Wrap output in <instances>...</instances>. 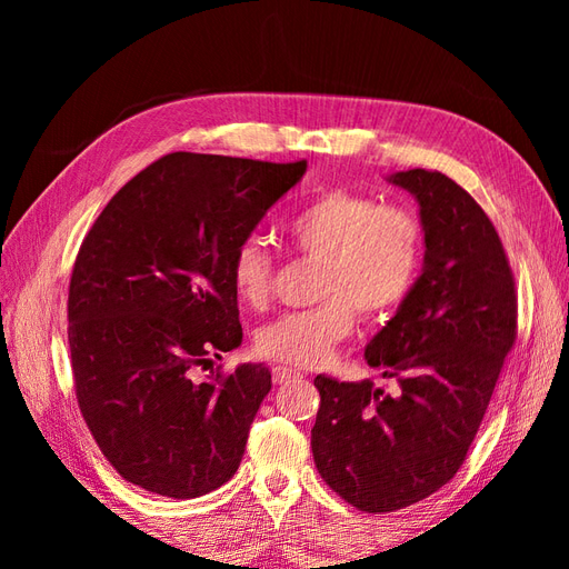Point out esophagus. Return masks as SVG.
Segmentation results:
<instances>
[{
	"label": "esophagus",
	"instance_id": "obj_1",
	"mask_svg": "<svg viewBox=\"0 0 569 569\" xmlns=\"http://www.w3.org/2000/svg\"><path fill=\"white\" fill-rule=\"evenodd\" d=\"M297 377H301L299 370H291V368H287V366H274V368H272V380H274V385H284V382H289V380H297Z\"/></svg>",
	"mask_w": 569,
	"mask_h": 569
}]
</instances>
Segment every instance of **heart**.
Wrapping results in <instances>:
<instances>
[{"label": "heart", "instance_id": "heart-1", "mask_svg": "<svg viewBox=\"0 0 569 569\" xmlns=\"http://www.w3.org/2000/svg\"><path fill=\"white\" fill-rule=\"evenodd\" d=\"M284 230L291 247L325 263V303L263 325L256 349L280 363L316 368L353 330V308L375 318L406 299L420 268L422 228L406 209L382 206L349 189H327L306 201ZM230 282L242 303L261 308L268 301L272 256L258 239L234 249Z\"/></svg>", "mask_w": 569, "mask_h": 569}]
</instances>
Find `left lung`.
<instances>
[{"instance_id": "obj_1", "label": "left lung", "mask_w": 569, "mask_h": 569, "mask_svg": "<svg viewBox=\"0 0 569 569\" xmlns=\"http://www.w3.org/2000/svg\"><path fill=\"white\" fill-rule=\"evenodd\" d=\"M387 182L418 201L425 232L420 278L366 347L368 366L401 389L318 375L311 429L320 477L366 512L401 510L453 479L518 327L508 258L479 203L437 170Z\"/></svg>"}]
</instances>
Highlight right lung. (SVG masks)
I'll list each match as a JSON object with an SVG mask.
<instances>
[{
    "instance_id": "obj_1",
    "label": "right lung",
    "mask_w": 569,
    "mask_h": 569,
    "mask_svg": "<svg viewBox=\"0 0 569 569\" xmlns=\"http://www.w3.org/2000/svg\"><path fill=\"white\" fill-rule=\"evenodd\" d=\"M308 163L176 151L107 203L76 258L68 347L101 453L151 493L197 498L237 472L272 380L263 363L194 370L242 343L234 249Z\"/></svg>"
}]
</instances>
